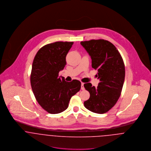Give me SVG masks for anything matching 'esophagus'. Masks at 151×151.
<instances>
[{
    "label": "esophagus",
    "instance_id": "1",
    "mask_svg": "<svg viewBox=\"0 0 151 151\" xmlns=\"http://www.w3.org/2000/svg\"><path fill=\"white\" fill-rule=\"evenodd\" d=\"M81 89H82V90H84V89H85L84 86V83H81Z\"/></svg>",
    "mask_w": 151,
    "mask_h": 151
}]
</instances>
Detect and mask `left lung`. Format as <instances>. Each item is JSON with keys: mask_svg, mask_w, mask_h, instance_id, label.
I'll use <instances>...</instances> for the list:
<instances>
[{"mask_svg": "<svg viewBox=\"0 0 151 151\" xmlns=\"http://www.w3.org/2000/svg\"><path fill=\"white\" fill-rule=\"evenodd\" d=\"M92 59V67L98 70L99 80L97 88L91 83L84 84L90 93L84 106L99 114L106 113L113 108L120 96L125 78V66L119 50L113 43L101 40L81 42Z\"/></svg>", "mask_w": 151, "mask_h": 151, "instance_id": "obj_1", "label": "left lung"}]
</instances>
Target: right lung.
I'll use <instances>...</instances> for the list:
<instances>
[{
	"label": "right lung",
	"instance_id": "right-lung-1",
	"mask_svg": "<svg viewBox=\"0 0 151 151\" xmlns=\"http://www.w3.org/2000/svg\"><path fill=\"white\" fill-rule=\"evenodd\" d=\"M73 42L47 44L37 53L30 76L31 86L36 100L50 114L61 113L68 108L71 98L81 89L80 81L71 82L59 77L66 65L65 57Z\"/></svg>",
	"mask_w": 151,
	"mask_h": 151
}]
</instances>
